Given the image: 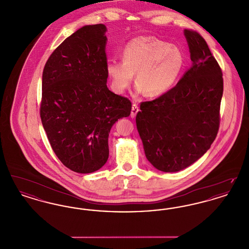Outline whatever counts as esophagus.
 Listing matches in <instances>:
<instances>
[{
	"label": "esophagus",
	"instance_id": "esophagus-1",
	"mask_svg": "<svg viewBox=\"0 0 249 249\" xmlns=\"http://www.w3.org/2000/svg\"><path fill=\"white\" fill-rule=\"evenodd\" d=\"M138 111H139V107H137V105H135V104H133L132 105V107H131V112H130V118H134L135 116H136V114L138 113Z\"/></svg>",
	"mask_w": 249,
	"mask_h": 249
}]
</instances>
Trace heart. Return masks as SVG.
Instances as JSON below:
<instances>
[{"label":"heart","instance_id":"heart-1","mask_svg":"<svg viewBox=\"0 0 249 249\" xmlns=\"http://www.w3.org/2000/svg\"><path fill=\"white\" fill-rule=\"evenodd\" d=\"M121 59H107L106 71L112 89L123 93L135 73L136 92L146 97L165 93L178 79L184 65V55L176 46L153 36H139L126 44Z\"/></svg>","mask_w":249,"mask_h":249}]
</instances>
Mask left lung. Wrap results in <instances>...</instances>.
Segmentation results:
<instances>
[{"mask_svg":"<svg viewBox=\"0 0 249 249\" xmlns=\"http://www.w3.org/2000/svg\"><path fill=\"white\" fill-rule=\"evenodd\" d=\"M192 64L176 87L143 102L136 127L147 160L156 169L176 173L207 152L219 127L222 71L205 40L184 30Z\"/></svg>","mask_w":249,"mask_h":249,"instance_id":"obj_1","label":"left lung"}]
</instances>
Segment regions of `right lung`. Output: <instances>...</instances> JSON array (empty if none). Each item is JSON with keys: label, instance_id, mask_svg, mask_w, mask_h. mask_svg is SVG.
<instances>
[{"label": "right lung", "instance_id": "add662e5", "mask_svg": "<svg viewBox=\"0 0 249 249\" xmlns=\"http://www.w3.org/2000/svg\"><path fill=\"white\" fill-rule=\"evenodd\" d=\"M107 26L86 25L48 59L40 116L50 145L71 171L89 174L107 163L112 126L129 117L130 101L107 88Z\"/></svg>", "mask_w": 249, "mask_h": 249}]
</instances>
